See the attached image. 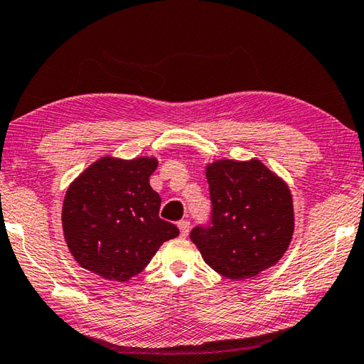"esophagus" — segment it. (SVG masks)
I'll return each instance as SVG.
<instances>
[{
	"label": "esophagus",
	"mask_w": 364,
	"mask_h": 364,
	"mask_svg": "<svg viewBox=\"0 0 364 364\" xmlns=\"http://www.w3.org/2000/svg\"><path fill=\"white\" fill-rule=\"evenodd\" d=\"M178 229H181V236L182 237H187L188 236V231H190V221H187V220H182V221H178Z\"/></svg>",
	"instance_id": "obj_1"
}]
</instances>
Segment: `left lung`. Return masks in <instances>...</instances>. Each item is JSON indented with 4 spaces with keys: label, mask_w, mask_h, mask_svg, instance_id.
Wrapping results in <instances>:
<instances>
[{
    "label": "left lung",
    "mask_w": 364,
    "mask_h": 364,
    "mask_svg": "<svg viewBox=\"0 0 364 364\" xmlns=\"http://www.w3.org/2000/svg\"><path fill=\"white\" fill-rule=\"evenodd\" d=\"M211 221L190 239L203 260L229 279L257 277L282 259L294 231L293 197L282 177L259 159L206 166Z\"/></svg>",
    "instance_id": "8db88e82"
}]
</instances>
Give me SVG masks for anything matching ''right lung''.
<instances>
[{
  "mask_svg": "<svg viewBox=\"0 0 364 364\" xmlns=\"http://www.w3.org/2000/svg\"><path fill=\"white\" fill-rule=\"evenodd\" d=\"M156 158L104 156L66 190L63 236L77 264L112 282H128L144 270L178 229L159 218L161 197L149 186Z\"/></svg>",
  "mask_w": 364,
  "mask_h": 364,
  "instance_id": "obj_1",
  "label": "right lung"
}]
</instances>
